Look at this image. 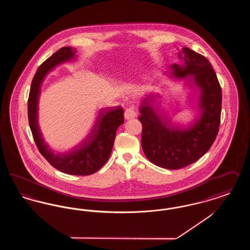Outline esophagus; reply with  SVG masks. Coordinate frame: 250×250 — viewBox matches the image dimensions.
I'll return each instance as SVG.
<instances>
[{
	"mask_svg": "<svg viewBox=\"0 0 250 250\" xmlns=\"http://www.w3.org/2000/svg\"><path fill=\"white\" fill-rule=\"evenodd\" d=\"M137 115H138V114H137V110H136V108L134 107H127V108L125 109V119H133V118L137 117Z\"/></svg>",
	"mask_w": 250,
	"mask_h": 250,
	"instance_id": "34e87169",
	"label": "esophagus"
}]
</instances>
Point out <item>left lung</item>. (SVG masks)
Returning <instances> with one entry per match:
<instances>
[{
	"mask_svg": "<svg viewBox=\"0 0 250 250\" xmlns=\"http://www.w3.org/2000/svg\"><path fill=\"white\" fill-rule=\"evenodd\" d=\"M179 57L184 65L172 64L170 74L189 85L192 81L200 88V117L188 127L173 125L157 115L150 105L154 98L150 95L140 107L144 155L156 166L167 169L188 166L207 153L217 136L221 115V87L210 62L188 48H181Z\"/></svg>",
	"mask_w": 250,
	"mask_h": 250,
	"instance_id": "left-lung-1",
	"label": "left lung"
}]
</instances>
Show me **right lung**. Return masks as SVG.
<instances>
[{"instance_id": "1", "label": "right lung", "mask_w": 250, "mask_h": 250, "mask_svg": "<svg viewBox=\"0 0 250 250\" xmlns=\"http://www.w3.org/2000/svg\"><path fill=\"white\" fill-rule=\"evenodd\" d=\"M76 49L62 47L46 60L37 69L28 98V118L35 143L48 163L60 171L71 175H90L100 169L110 155L116 131L124 124L123 107H106L99 111L95 125L83 143L69 153L56 154L44 142L38 125V100L41 84L48 72L62 62L75 59Z\"/></svg>"}]
</instances>
